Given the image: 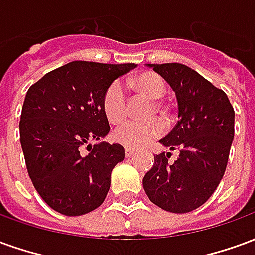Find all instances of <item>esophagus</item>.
I'll return each instance as SVG.
<instances>
[{
  "instance_id": "1",
  "label": "esophagus",
  "mask_w": 255,
  "mask_h": 255,
  "mask_svg": "<svg viewBox=\"0 0 255 255\" xmlns=\"http://www.w3.org/2000/svg\"><path fill=\"white\" fill-rule=\"evenodd\" d=\"M124 153H126V157H131V155H133V153H135V150L128 149V147H126Z\"/></svg>"
}]
</instances>
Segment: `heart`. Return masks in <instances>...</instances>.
Instances as JSON below:
<instances>
[{
	"label": "heart",
	"mask_w": 255,
	"mask_h": 255,
	"mask_svg": "<svg viewBox=\"0 0 255 255\" xmlns=\"http://www.w3.org/2000/svg\"><path fill=\"white\" fill-rule=\"evenodd\" d=\"M128 86L133 89L138 94L144 95L146 98L153 100L155 111L161 115H166V108L158 101L166 93L165 79L153 71H146L128 79ZM127 94L123 89L120 82H112L106 87L102 97V108L105 112L106 119L112 124H122L127 117ZM164 123L161 120H150L146 123H127L120 128H117L113 138L117 143L126 146L128 149H138L144 144L151 142L153 139L158 138L164 132Z\"/></svg>",
	"instance_id": "heart-1"
}]
</instances>
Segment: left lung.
<instances>
[{
  "label": "left lung",
  "instance_id": "left-lung-1",
  "mask_svg": "<svg viewBox=\"0 0 255 255\" xmlns=\"http://www.w3.org/2000/svg\"><path fill=\"white\" fill-rule=\"evenodd\" d=\"M175 91L179 122L160 142L179 150L154 155L143 177V188L153 203L172 213H188L208 201L224 176L234 133L235 112L221 89L187 65L151 64Z\"/></svg>",
  "mask_w": 255,
  "mask_h": 255
}]
</instances>
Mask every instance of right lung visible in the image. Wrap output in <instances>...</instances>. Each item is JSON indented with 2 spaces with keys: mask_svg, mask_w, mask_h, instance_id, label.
Masks as SVG:
<instances>
[{
  "mask_svg": "<svg viewBox=\"0 0 255 255\" xmlns=\"http://www.w3.org/2000/svg\"><path fill=\"white\" fill-rule=\"evenodd\" d=\"M135 67L72 61L27 91L19 126L25 165L38 194L58 213L82 216L105 201L124 149L108 142L86 144L111 129L102 108L106 87Z\"/></svg>",
  "mask_w": 255,
  "mask_h": 255,
  "instance_id": "1",
  "label": "right lung"
}]
</instances>
